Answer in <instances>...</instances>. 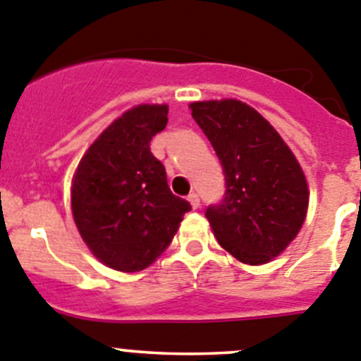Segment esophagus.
<instances>
[{"label":"esophagus","instance_id":"obj_1","mask_svg":"<svg viewBox=\"0 0 361 361\" xmlns=\"http://www.w3.org/2000/svg\"><path fill=\"white\" fill-rule=\"evenodd\" d=\"M188 202H190V206L194 209H197L199 204H201V201H199V195L194 194V192H192V194L188 195Z\"/></svg>","mask_w":361,"mask_h":361}]
</instances>
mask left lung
Returning a JSON list of instances; mask_svg holds the SVG:
<instances>
[{
	"instance_id": "left-lung-1",
	"label": "left lung",
	"mask_w": 361,
	"mask_h": 361,
	"mask_svg": "<svg viewBox=\"0 0 361 361\" xmlns=\"http://www.w3.org/2000/svg\"><path fill=\"white\" fill-rule=\"evenodd\" d=\"M226 176V194L206 208L219 243L245 264H264L296 238L309 208L298 160L261 114L234 99L190 104Z\"/></svg>"
}]
</instances>
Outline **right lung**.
<instances>
[{"mask_svg":"<svg viewBox=\"0 0 361 361\" xmlns=\"http://www.w3.org/2000/svg\"><path fill=\"white\" fill-rule=\"evenodd\" d=\"M167 106L141 104L114 120L77 166L72 213L84 243L109 268H148L173 241L190 202L167 185L149 141L167 125Z\"/></svg>","mask_w":361,"mask_h":361,"instance_id":"right-lung-1","label":"right lung"}]
</instances>
